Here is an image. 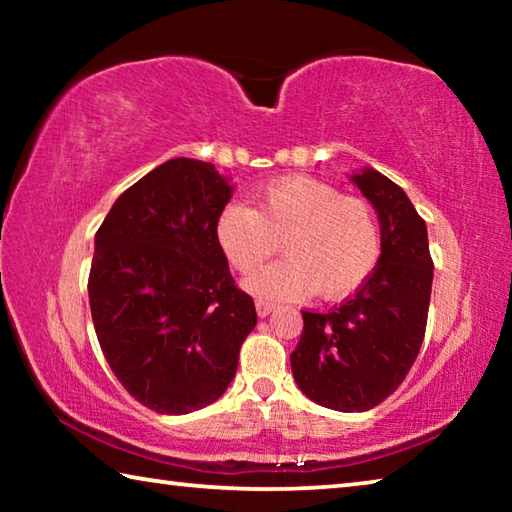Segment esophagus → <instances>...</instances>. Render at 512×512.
I'll return each instance as SVG.
<instances>
[{"instance_id":"esophagus-1","label":"esophagus","mask_w":512,"mask_h":512,"mask_svg":"<svg viewBox=\"0 0 512 512\" xmlns=\"http://www.w3.org/2000/svg\"><path fill=\"white\" fill-rule=\"evenodd\" d=\"M255 309H257V316L259 318H266L275 309V305H273V302H268V300H257L255 302Z\"/></svg>"}]
</instances>
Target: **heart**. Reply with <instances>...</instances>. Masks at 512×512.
I'll return each instance as SVG.
<instances>
[{"label":"heart","instance_id":"obj_1","mask_svg":"<svg viewBox=\"0 0 512 512\" xmlns=\"http://www.w3.org/2000/svg\"><path fill=\"white\" fill-rule=\"evenodd\" d=\"M216 241L241 273H253L282 241L287 259L246 282L268 300L309 293L339 298L359 287L379 259V223L372 207L307 176H289L255 192V210L228 203L216 216Z\"/></svg>","mask_w":512,"mask_h":512}]
</instances>
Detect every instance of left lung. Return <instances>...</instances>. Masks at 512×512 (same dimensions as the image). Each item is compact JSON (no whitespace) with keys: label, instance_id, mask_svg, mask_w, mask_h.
Instances as JSON below:
<instances>
[{"label":"left lung","instance_id":"obj_1","mask_svg":"<svg viewBox=\"0 0 512 512\" xmlns=\"http://www.w3.org/2000/svg\"><path fill=\"white\" fill-rule=\"evenodd\" d=\"M350 180L375 207L381 255L341 307L302 311L305 327L291 352L300 391L343 413L381 404L409 375L424 339L433 280L427 223L404 189L370 167Z\"/></svg>","mask_w":512,"mask_h":512}]
</instances>
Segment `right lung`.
I'll list each match as a JSON object with an SVG mask.
<instances>
[{"label":"right lung","mask_w":512,"mask_h":512,"mask_svg":"<svg viewBox=\"0 0 512 512\" xmlns=\"http://www.w3.org/2000/svg\"><path fill=\"white\" fill-rule=\"evenodd\" d=\"M230 196L214 164L173 158L128 187L94 237V332L121 386L151 411L185 415L219 400L257 325L216 241Z\"/></svg>","instance_id":"1"}]
</instances>
